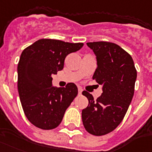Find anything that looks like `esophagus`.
<instances>
[{
  "instance_id": "34e87169",
  "label": "esophagus",
  "mask_w": 152,
  "mask_h": 152,
  "mask_svg": "<svg viewBox=\"0 0 152 152\" xmlns=\"http://www.w3.org/2000/svg\"><path fill=\"white\" fill-rule=\"evenodd\" d=\"M82 88L80 87H78V93H79V94L80 95V94H81V93H82Z\"/></svg>"
}]
</instances>
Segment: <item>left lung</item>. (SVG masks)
<instances>
[{
  "label": "left lung",
  "instance_id": "8db88e82",
  "mask_svg": "<svg viewBox=\"0 0 152 152\" xmlns=\"http://www.w3.org/2000/svg\"><path fill=\"white\" fill-rule=\"evenodd\" d=\"M96 56L97 67L93 79L102 85L96 100L83 91L88 104L82 110L85 130L91 134L104 135L122 122L132 101L137 71L133 59L118 45L109 42H87Z\"/></svg>",
  "mask_w": 152,
  "mask_h": 152
}]
</instances>
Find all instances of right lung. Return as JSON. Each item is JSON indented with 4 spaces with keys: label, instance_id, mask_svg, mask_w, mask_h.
I'll return each instance as SVG.
<instances>
[{
    "label": "right lung",
    "instance_id": "right-lung-1",
    "mask_svg": "<svg viewBox=\"0 0 152 152\" xmlns=\"http://www.w3.org/2000/svg\"><path fill=\"white\" fill-rule=\"evenodd\" d=\"M84 46L56 39H39L22 51L18 65V89L22 109L36 127L52 130L62 122L67 107L78 94L74 83L52 86V74L64 68L68 54Z\"/></svg>",
    "mask_w": 152,
    "mask_h": 152
}]
</instances>
